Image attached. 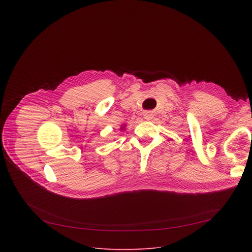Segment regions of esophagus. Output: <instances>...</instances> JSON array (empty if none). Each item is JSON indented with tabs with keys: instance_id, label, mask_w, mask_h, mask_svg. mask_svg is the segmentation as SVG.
<instances>
[{
	"instance_id": "esophagus-1",
	"label": "esophagus",
	"mask_w": 252,
	"mask_h": 252,
	"mask_svg": "<svg viewBox=\"0 0 252 252\" xmlns=\"http://www.w3.org/2000/svg\"><path fill=\"white\" fill-rule=\"evenodd\" d=\"M143 116H145L146 120H152L153 119V114L152 113H146Z\"/></svg>"
}]
</instances>
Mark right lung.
<instances>
[{
    "label": "right lung",
    "mask_w": 252,
    "mask_h": 252,
    "mask_svg": "<svg viewBox=\"0 0 252 252\" xmlns=\"http://www.w3.org/2000/svg\"><path fill=\"white\" fill-rule=\"evenodd\" d=\"M123 128H124V126H123V127H122V129H123Z\"/></svg>",
    "instance_id": "add662e5"
}]
</instances>
